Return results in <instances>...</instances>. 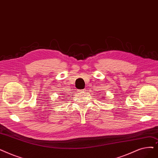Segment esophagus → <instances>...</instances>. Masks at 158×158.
Wrapping results in <instances>:
<instances>
[{"label": "esophagus", "mask_w": 158, "mask_h": 158, "mask_svg": "<svg viewBox=\"0 0 158 158\" xmlns=\"http://www.w3.org/2000/svg\"><path fill=\"white\" fill-rule=\"evenodd\" d=\"M86 91V89H83V90H78L79 92H85Z\"/></svg>", "instance_id": "obj_1"}]
</instances>
